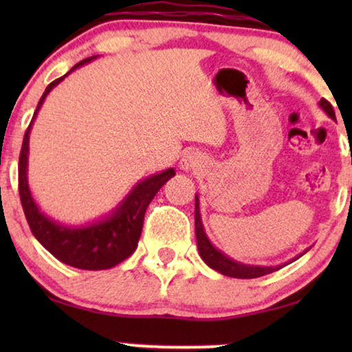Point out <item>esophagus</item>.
I'll list each match as a JSON object with an SVG mask.
<instances>
[{
  "label": "esophagus",
  "instance_id": "obj_1",
  "mask_svg": "<svg viewBox=\"0 0 352 352\" xmlns=\"http://www.w3.org/2000/svg\"><path fill=\"white\" fill-rule=\"evenodd\" d=\"M201 163H204V160H201L200 153L190 151L182 155L179 166L182 171H194V170H199V168L201 166Z\"/></svg>",
  "mask_w": 352,
  "mask_h": 352
}]
</instances>
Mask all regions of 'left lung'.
Wrapping results in <instances>:
<instances>
[{
  "mask_svg": "<svg viewBox=\"0 0 352 352\" xmlns=\"http://www.w3.org/2000/svg\"><path fill=\"white\" fill-rule=\"evenodd\" d=\"M319 107L324 110V112L329 115L331 120H335L333 107H331V104L329 102V100L320 99ZM195 235H197V247H199V253H200L201 259H204V261L208 264L211 269L221 272L223 276L235 277V278H254V277L266 276V274H271L274 271H278V269H282L287 264V263L277 264V266H254V264H243L240 261H235V259H232V258H229L228 254H224L219 248H216L214 245L211 243L208 235H206L204 223H201L199 194H195ZM309 248L298 254L296 258H293L292 261H295V259H298L305 253L309 252Z\"/></svg>",
  "mask_w": 352,
  "mask_h": 352,
  "instance_id": "obj_1",
  "label": "left lung"
}]
</instances>
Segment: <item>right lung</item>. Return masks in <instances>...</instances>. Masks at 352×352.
Masks as SVG:
<instances>
[{"mask_svg":"<svg viewBox=\"0 0 352 352\" xmlns=\"http://www.w3.org/2000/svg\"><path fill=\"white\" fill-rule=\"evenodd\" d=\"M98 57L99 56H93L78 62L64 76L47 85L40 102H38L30 126L23 136L21 157H19V194H21L22 208L32 234L52 256L72 267L85 269V271L110 269L131 256L134 250L138 248L139 237L142 232L144 214H146L148 204L162 189V186L176 175L173 168H168L162 173H155V175L138 181L112 211H109L102 218L91 221V223H59L43 213L38 206L32 195L30 186H28V151H30L32 124L45 102L46 96L72 72L89 64Z\"/></svg>","mask_w":352,"mask_h":352,"instance_id":"add662e5","label":"right lung"}]
</instances>
